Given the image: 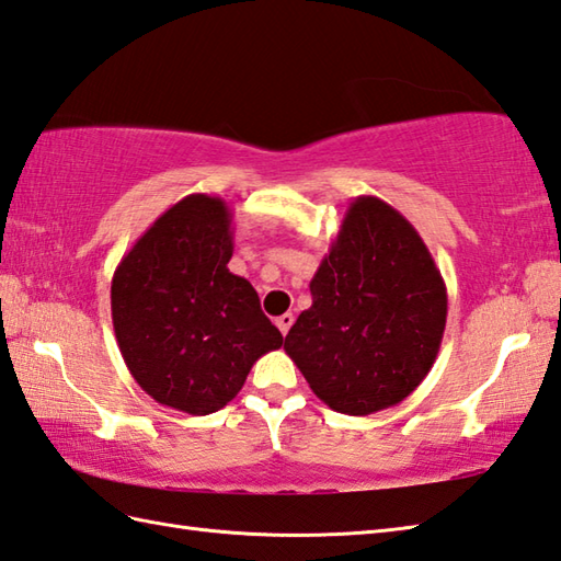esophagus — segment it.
Masks as SVG:
<instances>
[{
	"label": "esophagus",
	"instance_id": "34e87169",
	"mask_svg": "<svg viewBox=\"0 0 561 561\" xmlns=\"http://www.w3.org/2000/svg\"><path fill=\"white\" fill-rule=\"evenodd\" d=\"M274 323H277V328H279L282 335H287L289 328L294 325V316H291V313H282L277 320H274Z\"/></svg>",
	"mask_w": 561,
	"mask_h": 561
}]
</instances>
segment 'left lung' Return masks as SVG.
Listing matches in <instances>:
<instances>
[{
  "instance_id": "8db88e82",
  "label": "left lung",
  "mask_w": 561,
  "mask_h": 561,
  "mask_svg": "<svg viewBox=\"0 0 561 561\" xmlns=\"http://www.w3.org/2000/svg\"><path fill=\"white\" fill-rule=\"evenodd\" d=\"M284 352L330 410L366 416L432 371L448 294L422 236L388 202L354 197Z\"/></svg>"
}]
</instances>
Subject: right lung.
<instances>
[{
  "label": "right lung",
  "instance_id": "1",
  "mask_svg": "<svg viewBox=\"0 0 561 561\" xmlns=\"http://www.w3.org/2000/svg\"><path fill=\"white\" fill-rule=\"evenodd\" d=\"M233 211L195 193L165 209L115 267V340L139 388L202 416L229 404L282 332L253 284L229 272Z\"/></svg>",
  "mask_w": 561,
  "mask_h": 561
}]
</instances>
